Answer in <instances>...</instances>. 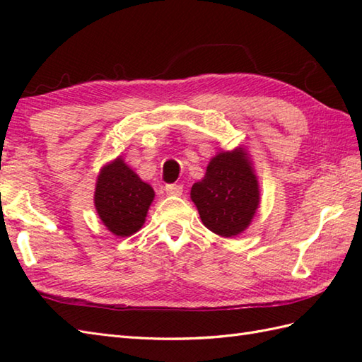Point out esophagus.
Instances as JSON below:
<instances>
[{"mask_svg": "<svg viewBox=\"0 0 362 362\" xmlns=\"http://www.w3.org/2000/svg\"><path fill=\"white\" fill-rule=\"evenodd\" d=\"M165 191H166V194H169V196H182L183 187L182 185H166Z\"/></svg>", "mask_w": 362, "mask_h": 362, "instance_id": "obj_1", "label": "esophagus"}]
</instances>
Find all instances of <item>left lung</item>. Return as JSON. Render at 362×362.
Masks as SVG:
<instances>
[{
	"mask_svg": "<svg viewBox=\"0 0 362 362\" xmlns=\"http://www.w3.org/2000/svg\"><path fill=\"white\" fill-rule=\"evenodd\" d=\"M191 201L213 233L224 238L243 233L259 205L258 180L247 152L238 148L216 153L204 179L191 188Z\"/></svg>",
	"mask_w": 362,
	"mask_h": 362,
	"instance_id": "left-lung-1",
	"label": "left lung"
}]
</instances>
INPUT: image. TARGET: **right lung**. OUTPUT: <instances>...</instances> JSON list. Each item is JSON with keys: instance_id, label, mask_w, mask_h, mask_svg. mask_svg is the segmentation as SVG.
I'll use <instances>...</instances> for the list:
<instances>
[{"instance_id": "1", "label": "right lung", "mask_w": 362, "mask_h": 362, "mask_svg": "<svg viewBox=\"0 0 362 362\" xmlns=\"http://www.w3.org/2000/svg\"><path fill=\"white\" fill-rule=\"evenodd\" d=\"M153 196L152 187L118 157L98 175L95 206L107 230L117 236H130L143 227Z\"/></svg>"}]
</instances>
